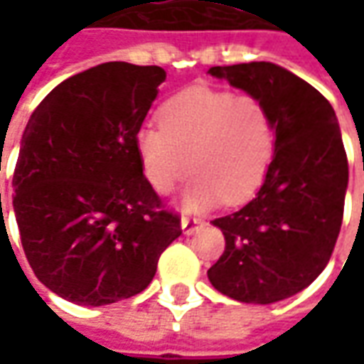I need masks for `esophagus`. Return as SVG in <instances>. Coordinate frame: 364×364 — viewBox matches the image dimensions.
<instances>
[{"label":"esophagus","instance_id":"34e87169","mask_svg":"<svg viewBox=\"0 0 364 364\" xmlns=\"http://www.w3.org/2000/svg\"><path fill=\"white\" fill-rule=\"evenodd\" d=\"M205 222L200 220V218H191V216H183L181 218V230L185 236H193L195 232H197L200 226H203Z\"/></svg>","mask_w":364,"mask_h":364}]
</instances>
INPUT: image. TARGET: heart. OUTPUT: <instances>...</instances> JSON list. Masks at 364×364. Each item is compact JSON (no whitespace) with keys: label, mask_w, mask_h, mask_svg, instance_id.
I'll return each instance as SVG.
<instances>
[{"label":"heart","mask_w":364,"mask_h":364,"mask_svg":"<svg viewBox=\"0 0 364 364\" xmlns=\"http://www.w3.org/2000/svg\"><path fill=\"white\" fill-rule=\"evenodd\" d=\"M159 127L142 124L136 154L151 189L166 195L195 171L183 193L187 210L240 205L259 189L273 164L277 130L259 97L187 87L159 107Z\"/></svg>","instance_id":"obj_1"}]
</instances>
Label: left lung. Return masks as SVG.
I'll return each mask as SVG.
<instances>
[{
  "label": "left lung",
  "mask_w": 364,
  "mask_h": 364,
  "mask_svg": "<svg viewBox=\"0 0 364 364\" xmlns=\"http://www.w3.org/2000/svg\"><path fill=\"white\" fill-rule=\"evenodd\" d=\"M208 74L259 97L277 130L257 195L213 220L226 250L208 281L237 302L273 304L312 284L336 247L349 181L339 122L320 91L271 62L214 66Z\"/></svg>",
  "instance_id": "8db88e82"
}]
</instances>
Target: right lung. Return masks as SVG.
I'll return each mask as SVG.
<instances>
[{
    "instance_id": "obj_1",
    "label": "right lung",
    "mask_w": 364,
    "mask_h": 364,
    "mask_svg": "<svg viewBox=\"0 0 364 364\" xmlns=\"http://www.w3.org/2000/svg\"><path fill=\"white\" fill-rule=\"evenodd\" d=\"M159 66L107 62L44 97L23 132L13 210L28 265L46 289L80 306L142 292L159 255L181 236L136 154Z\"/></svg>"
}]
</instances>
